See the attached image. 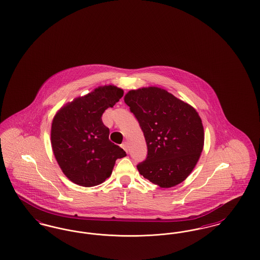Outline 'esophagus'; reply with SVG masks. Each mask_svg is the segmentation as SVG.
<instances>
[{
	"label": "esophagus",
	"mask_w": 260,
	"mask_h": 260,
	"mask_svg": "<svg viewBox=\"0 0 260 260\" xmlns=\"http://www.w3.org/2000/svg\"><path fill=\"white\" fill-rule=\"evenodd\" d=\"M121 147L124 149L125 152H127V143H126V142H124V143L121 145Z\"/></svg>",
	"instance_id": "34e87169"
}]
</instances>
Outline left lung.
<instances>
[{
	"instance_id": "8db88e82",
	"label": "left lung",
	"mask_w": 260,
	"mask_h": 260,
	"mask_svg": "<svg viewBox=\"0 0 260 260\" xmlns=\"http://www.w3.org/2000/svg\"><path fill=\"white\" fill-rule=\"evenodd\" d=\"M124 99L147 143V158L137 166L139 173L161 188L184 181L204 148L205 133L198 112L161 87L132 89Z\"/></svg>"
}]
</instances>
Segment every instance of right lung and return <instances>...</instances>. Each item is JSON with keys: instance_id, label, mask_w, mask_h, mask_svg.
<instances>
[{"instance_id": "add662e5", "label": "right lung", "mask_w": 260, "mask_h": 260, "mask_svg": "<svg viewBox=\"0 0 260 260\" xmlns=\"http://www.w3.org/2000/svg\"><path fill=\"white\" fill-rule=\"evenodd\" d=\"M123 95L120 87L100 86L67 102L54 115L51 148L62 173L75 184H101L111 175L116 160L126 156L109 140V128L101 120L104 111Z\"/></svg>"}]
</instances>
